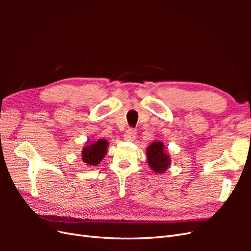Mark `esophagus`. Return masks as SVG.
Here are the masks:
<instances>
[{"label":"esophagus","instance_id":"1","mask_svg":"<svg viewBox=\"0 0 251 251\" xmlns=\"http://www.w3.org/2000/svg\"><path fill=\"white\" fill-rule=\"evenodd\" d=\"M136 131L133 130V128H128V130L126 131L125 135H124V138L126 141H133L136 138Z\"/></svg>","mask_w":251,"mask_h":251}]
</instances>
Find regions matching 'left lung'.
<instances>
[{
  "label": "left lung",
  "instance_id": "8db88e82",
  "mask_svg": "<svg viewBox=\"0 0 251 251\" xmlns=\"http://www.w3.org/2000/svg\"><path fill=\"white\" fill-rule=\"evenodd\" d=\"M148 163L156 174H163L171 164V157L164 151V144L161 141L151 142L147 148Z\"/></svg>",
  "mask_w": 251,
  "mask_h": 251
}]
</instances>
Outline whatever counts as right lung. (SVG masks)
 <instances>
[{
	"mask_svg": "<svg viewBox=\"0 0 251 251\" xmlns=\"http://www.w3.org/2000/svg\"><path fill=\"white\" fill-rule=\"evenodd\" d=\"M109 142L104 139H98L96 141H87V146L83 147L81 151V160L87 165L96 166L107 154Z\"/></svg>",
	"mask_w": 251,
	"mask_h": 251,
	"instance_id": "obj_1",
	"label": "right lung"
}]
</instances>
